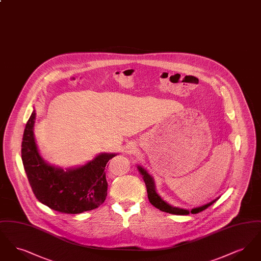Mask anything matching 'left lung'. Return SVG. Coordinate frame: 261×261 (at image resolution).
I'll return each mask as SVG.
<instances>
[{
  "instance_id": "left-lung-1",
  "label": "left lung",
  "mask_w": 261,
  "mask_h": 261,
  "mask_svg": "<svg viewBox=\"0 0 261 261\" xmlns=\"http://www.w3.org/2000/svg\"><path fill=\"white\" fill-rule=\"evenodd\" d=\"M137 168H138L139 172L142 175V177H143V179L145 181V184H146V187H147V192H148V198H149V202L153 206L159 208L160 211H164V212H167V213H171V214H177V215H188L190 213L195 214V213H199L200 211H204L205 208L211 206L212 203H214L218 199V198L213 199L212 201L204 204V205H201V206H199V207H194V208H192L190 211L189 210H185V208L176 207V206L169 204L167 201H165L160 196V194L156 192L153 177L150 174H149V172L144 167H142L141 165H137Z\"/></svg>"
}]
</instances>
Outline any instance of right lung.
Masks as SVG:
<instances>
[{"instance_id": "right-lung-1", "label": "right lung", "mask_w": 261, "mask_h": 261, "mask_svg": "<svg viewBox=\"0 0 261 261\" xmlns=\"http://www.w3.org/2000/svg\"><path fill=\"white\" fill-rule=\"evenodd\" d=\"M33 110L21 144V159L32 191L40 202L54 211L77 214L93 211L108 195L106 166L117 153L100 152L83 165L63 169L44 161L34 136Z\"/></svg>"}]
</instances>
